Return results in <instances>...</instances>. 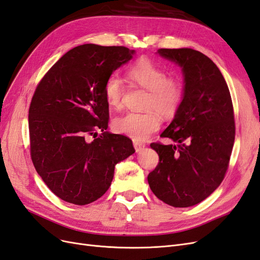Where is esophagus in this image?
<instances>
[{"instance_id":"esophagus-1","label":"esophagus","mask_w":260,"mask_h":260,"mask_svg":"<svg viewBox=\"0 0 260 260\" xmlns=\"http://www.w3.org/2000/svg\"><path fill=\"white\" fill-rule=\"evenodd\" d=\"M133 146H135V148H136V152L139 153V152L142 151V149L145 147V144L141 143V142H138V141H133Z\"/></svg>"}]
</instances>
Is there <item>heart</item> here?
Returning a JSON list of instances; mask_svg holds the SVG:
<instances>
[{"instance_id":"1","label":"heart","mask_w":260,"mask_h":260,"mask_svg":"<svg viewBox=\"0 0 260 260\" xmlns=\"http://www.w3.org/2000/svg\"><path fill=\"white\" fill-rule=\"evenodd\" d=\"M131 81L148 91L144 113L129 112L116 117L113 128L116 132L128 136L137 141L151 137L160 127V117L175 115L183 98V85L177 77H166L165 70L148 58H140L128 69ZM124 85L121 78L113 74L104 84V95L107 104L112 108H119L122 104Z\"/></svg>"}]
</instances>
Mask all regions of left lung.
<instances>
[{"instance_id": "obj_1", "label": "left lung", "mask_w": 260, "mask_h": 260, "mask_svg": "<svg viewBox=\"0 0 260 260\" xmlns=\"http://www.w3.org/2000/svg\"><path fill=\"white\" fill-rule=\"evenodd\" d=\"M157 54L181 67L184 85L174 119L160 135L175 144H151L159 162L147 181L164 203L190 207L224 178L235 137L232 100L221 72L206 55L187 48Z\"/></svg>"}]
</instances>
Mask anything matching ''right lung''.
<instances>
[{
	"mask_svg": "<svg viewBox=\"0 0 260 260\" xmlns=\"http://www.w3.org/2000/svg\"><path fill=\"white\" fill-rule=\"evenodd\" d=\"M135 54L124 46H76L37 86L29 108L31 159L60 200L75 205L99 200L111 186L116 164L136 152L129 138L107 131L104 95L107 78Z\"/></svg>",
	"mask_w": 260,
	"mask_h": 260,
	"instance_id": "add662e5",
	"label": "right lung"
}]
</instances>
